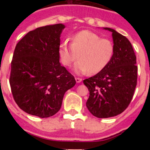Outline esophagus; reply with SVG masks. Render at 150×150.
<instances>
[{"mask_svg":"<svg viewBox=\"0 0 150 150\" xmlns=\"http://www.w3.org/2000/svg\"><path fill=\"white\" fill-rule=\"evenodd\" d=\"M75 79H76V82L77 83H81V82H82V79H81V78L76 77V78H75Z\"/></svg>","mask_w":150,"mask_h":150,"instance_id":"1","label":"esophagus"}]
</instances>
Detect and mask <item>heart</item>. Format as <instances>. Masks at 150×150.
Listing matches in <instances>:
<instances>
[{
  "instance_id": "b5f03b06",
  "label": "heart",
  "mask_w": 150,
  "mask_h": 150,
  "mask_svg": "<svg viewBox=\"0 0 150 150\" xmlns=\"http://www.w3.org/2000/svg\"><path fill=\"white\" fill-rule=\"evenodd\" d=\"M114 51V45L110 40L84 30L72 36L71 44L63 41L59 46V53L65 67H71L79 58V61L74 66L76 74H95L109 64Z\"/></svg>"
}]
</instances>
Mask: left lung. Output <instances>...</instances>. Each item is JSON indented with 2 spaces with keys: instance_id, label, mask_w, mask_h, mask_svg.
Here are the masks:
<instances>
[{
  "instance_id": "8db88e82",
  "label": "left lung",
  "mask_w": 150,
  "mask_h": 150,
  "mask_svg": "<svg viewBox=\"0 0 150 150\" xmlns=\"http://www.w3.org/2000/svg\"><path fill=\"white\" fill-rule=\"evenodd\" d=\"M114 55L105 68L83 80L89 91L86 107L93 116L109 118L120 114L129 105L137 86V66L132 43L114 29Z\"/></svg>"
}]
</instances>
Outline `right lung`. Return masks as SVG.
I'll use <instances>...</instances> for the list:
<instances>
[{
    "mask_svg": "<svg viewBox=\"0 0 150 150\" xmlns=\"http://www.w3.org/2000/svg\"><path fill=\"white\" fill-rule=\"evenodd\" d=\"M62 24L30 30L16 44L11 62L10 85L20 109L40 118L53 116L64 93L76 84L59 62Z\"/></svg>",
    "mask_w": 150,
    "mask_h": 150,
    "instance_id": "add662e5",
    "label": "right lung"
}]
</instances>
